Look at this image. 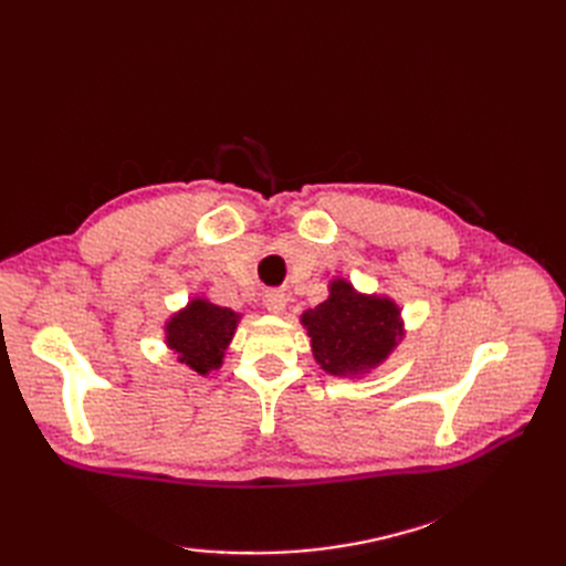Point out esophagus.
Returning a JSON list of instances; mask_svg holds the SVG:
<instances>
[{
    "mask_svg": "<svg viewBox=\"0 0 566 566\" xmlns=\"http://www.w3.org/2000/svg\"><path fill=\"white\" fill-rule=\"evenodd\" d=\"M264 306L271 314H283L287 306V297L281 293V290H269L264 295Z\"/></svg>",
    "mask_w": 566,
    "mask_h": 566,
    "instance_id": "obj_1",
    "label": "esophagus"
}]
</instances>
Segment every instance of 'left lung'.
I'll list each match as a JSON object with an SVG mask.
<instances>
[{
  "instance_id": "obj_1",
  "label": "left lung",
  "mask_w": 566,
  "mask_h": 566,
  "mask_svg": "<svg viewBox=\"0 0 566 566\" xmlns=\"http://www.w3.org/2000/svg\"><path fill=\"white\" fill-rule=\"evenodd\" d=\"M328 300L302 314L316 364L337 378H358L378 368L403 339L399 304L387 295H366L333 279Z\"/></svg>"
}]
</instances>
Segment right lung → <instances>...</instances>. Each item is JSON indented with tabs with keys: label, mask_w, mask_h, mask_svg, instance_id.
Masks as SVG:
<instances>
[{
	"label": "right lung",
	"mask_w": 566,
	"mask_h": 566,
	"mask_svg": "<svg viewBox=\"0 0 566 566\" xmlns=\"http://www.w3.org/2000/svg\"><path fill=\"white\" fill-rule=\"evenodd\" d=\"M241 314L229 306L193 297L165 323V342L177 361L198 375H210L224 364V352L235 335Z\"/></svg>",
	"instance_id": "add662e5"
}]
</instances>
